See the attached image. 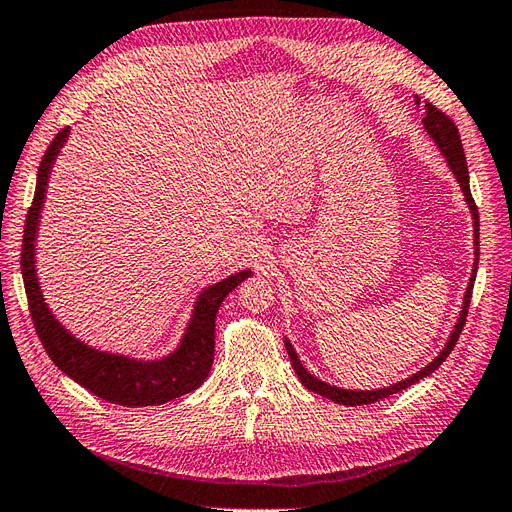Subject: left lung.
I'll return each instance as SVG.
<instances>
[{
	"label": "left lung",
	"mask_w": 512,
	"mask_h": 512,
	"mask_svg": "<svg viewBox=\"0 0 512 512\" xmlns=\"http://www.w3.org/2000/svg\"><path fill=\"white\" fill-rule=\"evenodd\" d=\"M416 105H420V96H416ZM422 124H424V131L426 135L431 137V140L435 142V146L439 148V153L444 155L446 163L450 172L454 174V178H457V183L463 191L465 196V202L469 206V213H472V219H474V269H472V278H469V284H467V290H465V297H463V308L459 312V319L457 323H454L452 331H450V338L448 342L444 344V349L439 351V355L433 359V362H428L424 368H420L418 372H413V375H409L407 379L398 381V383H392L388 385V388H377V390H344V388H338V385H331V383H325L321 381L319 377L310 375V370L301 364V359L295 351L293 344H290L288 338H284V347L288 351V357H290V364H293L295 372L299 381L306 385L308 390L321 394L329 400H334V403L338 405H347V407H355V405H370V403H377V400L381 398H388L390 394H396L400 390L409 388V385H413L416 381L424 379L431 375V372H435L441 364L446 362V357L452 353L454 344H457L461 331H463V325H465V319H467V308H469V301H472V290H474V280H476V271H478V256H480V247H478V234H480V222H478V209H476V202L472 198V191H469V172H467V161H465V153H463V144H461V135H459V129L454 127V122L446 116L441 114L439 109L431 103L424 105V118H422Z\"/></svg>",
	"instance_id": "obj_1"
}]
</instances>
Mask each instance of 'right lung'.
Instances as JSON below:
<instances>
[{"label": "right lung", "instance_id": "1", "mask_svg": "<svg viewBox=\"0 0 512 512\" xmlns=\"http://www.w3.org/2000/svg\"><path fill=\"white\" fill-rule=\"evenodd\" d=\"M68 133H71V127L55 135L43 161H40L34 202L25 219L21 273L36 334L53 359V364L94 396L122 407L163 405L168 400L200 388L204 379L209 377L215 355V319L219 306L234 288L250 278L252 269H243L228 275L226 280L202 288L196 303H193L191 319L185 327V334L181 336V342L176 344L174 351L165 353L163 357L142 359L101 351L79 340L73 331H68L55 319L53 310L45 301L36 271V239L40 217H43L45 209L49 176L55 159H58L60 150L68 140Z\"/></svg>", "mask_w": 512, "mask_h": 512}]
</instances>
